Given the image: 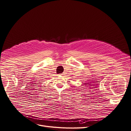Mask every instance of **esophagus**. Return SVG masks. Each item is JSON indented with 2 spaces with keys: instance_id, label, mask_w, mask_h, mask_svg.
Returning a JSON list of instances; mask_svg holds the SVG:
<instances>
[{
  "instance_id": "esophagus-1",
  "label": "esophagus",
  "mask_w": 131,
  "mask_h": 131,
  "mask_svg": "<svg viewBox=\"0 0 131 131\" xmlns=\"http://www.w3.org/2000/svg\"><path fill=\"white\" fill-rule=\"evenodd\" d=\"M61 75H63V74H61Z\"/></svg>"
}]
</instances>
